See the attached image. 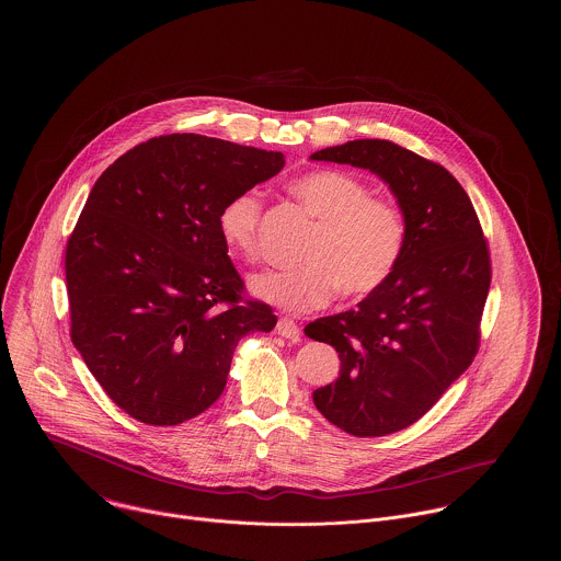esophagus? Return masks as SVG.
Masks as SVG:
<instances>
[{
    "label": "esophagus",
    "instance_id": "1",
    "mask_svg": "<svg viewBox=\"0 0 561 561\" xmlns=\"http://www.w3.org/2000/svg\"><path fill=\"white\" fill-rule=\"evenodd\" d=\"M276 332H278L280 336H285V339L296 341V339L300 336V325L291 320V318H280L278 323H276Z\"/></svg>",
    "mask_w": 561,
    "mask_h": 561
}]
</instances>
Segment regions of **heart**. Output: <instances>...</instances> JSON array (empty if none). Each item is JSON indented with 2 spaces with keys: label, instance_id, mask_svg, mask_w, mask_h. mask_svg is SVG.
I'll return each mask as SVG.
<instances>
[{
  "label": "heart",
  "instance_id": "heart-1",
  "mask_svg": "<svg viewBox=\"0 0 561 561\" xmlns=\"http://www.w3.org/2000/svg\"><path fill=\"white\" fill-rule=\"evenodd\" d=\"M289 192L318 220L302 248V263L252 278V294L278 309L305 313L328 305L341 289L347 298L380 289L398 270L408 227L398 203L371 194L352 172L318 168L289 181ZM263 196L245 190L225 203L218 229L245 261L259 254Z\"/></svg>",
  "mask_w": 561,
  "mask_h": 561
}]
</instances>
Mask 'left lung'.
<instances>
[{
    "label": "left lung",
    "instance_id": "8db88e82",
    "mask_svg": "<svg viewBox=\"0 0 561 561\" xmlns=\"http://www.w3.org/2000/svg\"><path fill=\"white\" fill-rule=\"evenodd\" d=\"M311 160L367 168L398 196L408 240L393 276L356 309L311 321L339 378L313 393L321 414L360 438L419 421L473 363L492 265L476 207L456 176L389 140L328 147Z\"/></svg>",
    "mask_w": 561,
    "mask_h": 561
}]
</instances>
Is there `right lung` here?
<instances>
[{
  "label": "right lung",
  "instance_id": "add662e5",
  "mask_svg": "<svg viewBox=\"0 0 561 561\" xmlns=\"http://www.w3.org/2000/svg\"><path fill=\"white\" fill-rule=\"evenodd\" d=\"M283 165V153L170 134L96 179L67 241L71 341L129 416H198L222 396L241 336L276 325L245 296L218 216Z\"/></svg>",
  "mask_w": 561,
  "mask_h": 561
}]
</instances>
